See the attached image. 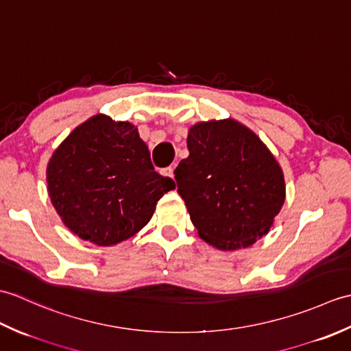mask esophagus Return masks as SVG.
Masks as SVG:
<instances>
[{"label": "esophagus", "instance_id": "obj_1", "mask_svg": "<svg viewBox=\"0 0 351 351\" xmlns=\"http://www.w3.org/2000/svg\"><path fill=\"white\" fill-rule=\"evenodd\" d=\"M173 170H175V164H173V166H169V167H166V169H162V170H161V173H162L164 176L173 178V176H175V173H173Z\"/></svg>", "mask_w": 351, "mask_h": 351}]
</instances>
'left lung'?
I'll return each instance as SVG.
<instances>
[{"label": "left lung", "mask_w": 351, "mask_h": 351, "mask_svg": "<svg viewBox=\"0 0 351 351\" xmlns=\"http://www.w3.org/2000/svg\"><path fill=\"white\" fill-rule=\"evenodd\" d=\"M187 146L175 180L199 237L220 250L249 247L270 230L285 202L278 161L234 119L193 125Z\"/></svg>", "instance_id": "left-lung-1"}]
</instances>
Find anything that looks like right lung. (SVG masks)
<instances>
[{"mask_svg": "<svg viewBox=\"0 0 351 351\" xmlns=\"http://www.w3.org/2000/svg\"><path fill=\"white\" fill-rule=\"evenodd\" d=\"M51 202L73 234L113 245L147 225L156 202L175 189L156 173L130 122L96 114L73 130L48 162Z\"/></svg>", "mask_w": 351, "mask_h": 351, "instance_id": "obj_1", "label": "right lung"}]
</instances>
